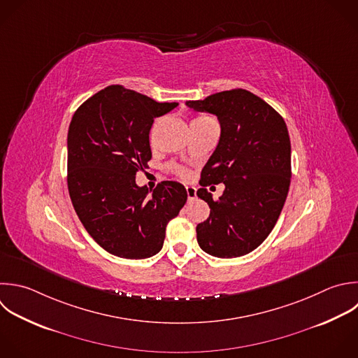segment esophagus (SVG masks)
<instances>
[{
	"label": "esophagus",
	"mask_w": 358,
	"mask_h": 358,
	"mask_svg": "<svg viewBox=\"0 0 358 358\" xmlns=\"http://www.w3.org/2000/svg\"><path fill=\"white\" fill-rule=\"evenodd\" d=\"M186 193H187V199H189V201H192V200H194L196 199V187H193V186H186Z\"/></svg>",
	"instance_id": "34e87169"
}]
</instances>
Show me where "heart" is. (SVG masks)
<instances>
[{
    "instance_id": "b5f03b06",
    "label": "heart",
    "mask_w": 358,
    "mask_h": 358,
    "mask_svg": "<svg viewBox=\"0 0 358 358\" xmlns=\"http://www.w3.org/2000/svg\"><path fill=\"white\" fill-rule=\"evenodd\" d=\"M208 120H213V119H210V117H207V116H197V117L193 119L192 123H203V122H208ZM176 173H178L180 178H186V176L189 175L187 171L183 169V168H176Z\"/></svg>"
}]
</instances>
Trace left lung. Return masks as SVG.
I'll return each instance as SVG.
<instances>
[{"instance_id":"obj_1","label":"left lung","mask_w":358,"mask_h":358,"mask_svg":"<svg viewBox=\"0 0 358 358\" xmlns=\"http://www.w3.org/2000/svg\"><path fill=\"white\" fill-rule=\"evenodd\" d=\"M221 124L220 143L204 165L197 196L210 217L196 227L200 248L215 257L255 250L274 228L291 182V143L281 115L255 94L236 88L189 101ZM224 182L214 201L205 187Z\"/></svg>"}]
</instances>
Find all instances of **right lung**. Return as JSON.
Masks as SVG:
<instances>
[{
	"instance_id": "add662e5",
	"label": "right lung",
	"mask_w": 358,
	"mask_h": 358,
	"mask_svg": "<svg viewBox=\"0 0 358 358\" xmlns=\"http://www.w3.org/2000/svg\"><path fill=\"white\" fill-rule=\"evenodd\" d=\"M178 103L109 85L74 113L67 137V185L84 228L106 252L145 259L162 249L168 222L187 200L185 186L164 180L150 193L136 173L152 158L154 119Z\"/></svg>"
}]
</instances>
